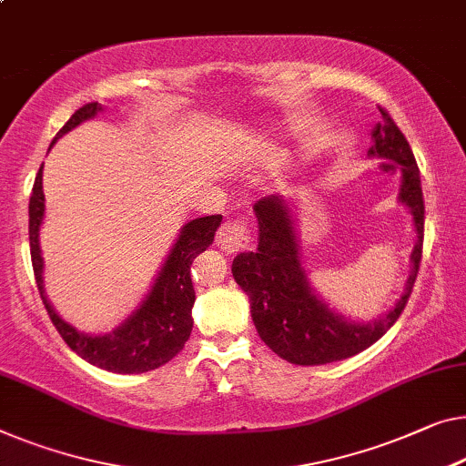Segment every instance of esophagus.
<instances>
[{
  "label": "esophagus",
  "mask_w": 466,
  "mask_h": 466,
  "mask_svg": "<svg viewBox=\"0 0 466 466\" xmlns=\"http://www.w3.org/2000/svg\"><path fill=\"white\" fill-rule=\"evenodd\" d=\"M218 245L226 253L245 251L251 245V228H248L247 218L228 219L218 230Z\"/></svg>",
  "instance_id": "34e87169"
}]
</instances>
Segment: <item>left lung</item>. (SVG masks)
Listing matches in <instances>:
<instances>
[{"label":"left lung","mask_w":466,"mask_h":466,"mask_svg":"<svg viewBox=\"0 0 466 466\" xmlns=\"http://www.w3.org/2000/svg\"><path fill=\"white\" fill-rule=\"evenodd\" d=\"M383 123L372 131L374 146L368 155L387 157L401 167V203L410 207L419 234L412 251V276L406 295L395 303L385 318L372 324H351L332 314L316 299L299 268L297 238L293 234L289 207L278 197H263L255 203L259 221L257 251L236 255L232 263L234 280L248 295L251 316L261 341L282 360L299 366L330 364L364 351L377 343L404 311L422 259V232H425V200H422L420 171L410 144L383 106H379Z\"/></svg>","instance_id":"8db88e82"}]
</instances>
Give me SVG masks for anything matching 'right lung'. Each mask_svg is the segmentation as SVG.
<instances>
[{
  "mask_svg": "<svg viewBox=\"0 0 466 466\" xmlns=\"http://www.w3.org/2000/svg\"><path fill=\"white\" fill-rule=\"evenodd\" d=\"M98 110V102L83 104L79 110H75L71 119L65 123V127L56 134L54 142L62 134L77 127L81 121L94 116ZM41 173H44V165H41L37 177H35L29 200L31 263L41 301H44L47 316H50L56 330L60 332L65 343L75 353H79L83 360L110 372H148L169 362L171 358H176L184 350L192 332L190 311L197 295H194L192 287L190 266L194 257L203 253L213 242L215 230L221 224V215H207V218L188 221L182 228V234H179L176 247L167 257L161 274H158L155 287H152L148 299L142 303V308L127 322L119 326L113 335L89 337L77 332L65 320H60L44 295V282H41L44 259L39 255V226L41 219H44L46 205L44 188H41Z\"/></svg>",
  "mask_w": 466,
  "mask_h": 466,
  "instance_id": "1",
  "label": "right lung"
}]
</instances>
